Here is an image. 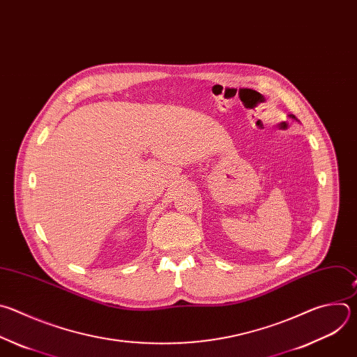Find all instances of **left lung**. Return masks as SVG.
Segmentation results:
<instances>
[{"instance_id":"obj_1","label":"left lung","mask_w":357,"mask_h":357,"mask_svg":"<svg viewBox=\"0 0 357 357\" xmlns=\"http://www.w3.org/2000/svg\"><path fill=\"white\" fill-rule=\"evenodd\" d=\"M293 118H296V116H293Z\"/></svg>"}]
</instances>
